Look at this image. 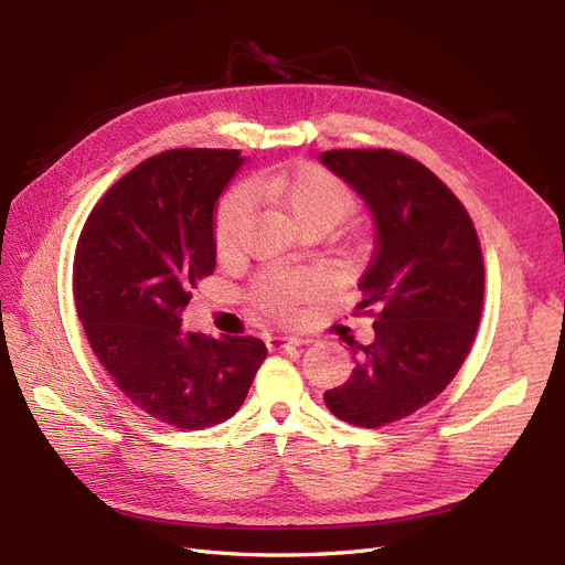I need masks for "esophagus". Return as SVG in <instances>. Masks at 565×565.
I'll return each mask as SVG.
<instances>
[{"label": "esophagus", "instance_id": "34e87169", "mask_svg": "<svg viewBox=\"0 0 565 565\" xmlns=\"http://www.w3.org/2000/svg\"><path fill=\"white\" fill-rule=\"evenodd\" d=\"M301 344L299 337H292V334H276V337H268L266 339V347L270 351H280V349H295Z\"/></svg>", "mask_w": 565, "mask_h": 565}]
</instances>
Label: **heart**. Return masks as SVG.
Listing matches in <instances>:
<instances>
[{"mask_svg": "<svg viewBox=\"0 0 565 565\" xmlns=\"http://www.w3.org/2000/svg\"><path fill=\"white\" fill-rule=\"evenodd\" d=\"M252 191L280 207L295 218L299 228L322 226L324 231L339 224L353 210V195L332 172L318 164H301L280 172L256 177ZM252 191L237 185L221 200L214 218V243L221 254H228L252 212ZM313 280L301 270H268L256 280L252 301L266 316H292L297 306L311 295Z\"/></svg>", "mask_w": 565, "mask_h": 565, "instance_id": "obj_1", "label": "heart"}]
</instances>
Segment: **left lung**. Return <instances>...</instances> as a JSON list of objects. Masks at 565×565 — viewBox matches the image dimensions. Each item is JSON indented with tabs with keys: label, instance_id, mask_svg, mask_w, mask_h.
Listing matches in <instances>:
<instances>
[{
	"label": "left lung",
	"instance_id": "8db88e82",
	"mask_svg": "<svg viewBox=\"0 0 565 565\" xmlns=\"http://www.w3.org/2000/svg\"><path fill=\"white\" fill-rule=\"evenodd\" d=\"M320 162L372 212L358 311L377 313L374 339L351 349V377L322 398L334 417L377 429L431 403L465 363L483 309V254L467 210L422 162L384 148L328 150Z\"/></svg>",
	"mask_w": 565,
	"mask_h": 565
}]
</instances>
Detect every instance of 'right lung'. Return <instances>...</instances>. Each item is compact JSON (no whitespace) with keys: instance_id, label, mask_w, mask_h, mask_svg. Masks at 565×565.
I'll return each instance as SVG.
<instances>
[{"instance_id":"add662e5","label":"right lung","mask_w":565,"mask_h":565,"mask_svg":"<svg viewBox=\"0 0 565 565\" xmlns=\"http://www.w3.org/2000/svg\"><path fill=\"white\" fill-rule=\"evenodd\" d=\"M237 150L181 148L134 167L82 228L73 289L89 344L125 396L177 429L233 417L266 358L256 337L181 330L188 289L216 266L214 214Z\"/></svg>"}]
</instances>
